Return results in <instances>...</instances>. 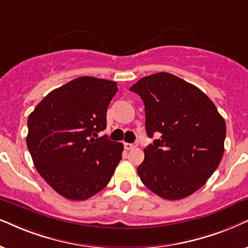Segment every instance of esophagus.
<instances>
[{"instance_id": "1", "label": "esophagus", "mask_w": 248, "mask_h": 248, "mask_svg": "<svg viewBox=\"0 0 248 248\" xmlns=\"http://www.w3.org/2000/svg\"><path fill=\"white\" fill-rule=\"evenodd\" d=\"M135 146H136V145H135V144H131V143H124V149H126V150H133Z\"/></svg>"}]
</instances>
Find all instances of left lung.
Here are the masks:
<instances>
[{"mask_svg": "<svg viewBox=\"0 0 248 248\" xmlns=\"http://www.w3.org/2000/svg\"><path fill=\"white\" fill-rule=\"evenodd\" d=\"M145 106L149 137L137 168L147 189L167 200L199 190L220 165L224 152L225 121L206 93L170 73L144 77L130 87Z\"/></svg>", "mask_w": 248, "mask_h": 248, "instance_id": "left-lung-1", "label": "left lung"}]
</instances>
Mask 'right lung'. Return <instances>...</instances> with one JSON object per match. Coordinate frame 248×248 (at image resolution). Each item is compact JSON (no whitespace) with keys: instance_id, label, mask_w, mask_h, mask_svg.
<instances>
[{"instance_id":"obj_1","label":"right lung","mask_w":248,"mask_h":248,"mask_svg":"<svg viewBox=\"0 0 248 248\" xmlns=\"http://www.w3.org/2000/svg\"><path fill=\"white\" fill-rule=\"evenodd\" d=\"M117 92L114 81L80 77L49 93L28 117L34 166L65 198L86 200L99 192L121 160L122 143L98 137Z\"/></svg>"}]
</instances>
